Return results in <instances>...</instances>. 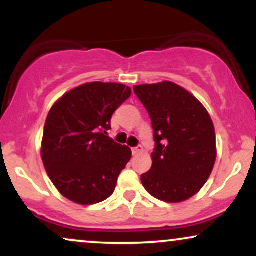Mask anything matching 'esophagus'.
<instances>
[{
	"label": "esophagus",
	"mask_w": 256,
	"mask_h": 256,
	"mask_svg": "<svg viewBox=\"0 0 256 256\" xmlns=\"http://www.w3.org/2000/svg\"><path fill=\"white\" fill-rule=\"evenodd\" d=\"M142 152H143V146H134V148H132V154H134V155L140 154Z\"/></svg>",
	"instance_id": "esophagus-1"
}]
</instances>
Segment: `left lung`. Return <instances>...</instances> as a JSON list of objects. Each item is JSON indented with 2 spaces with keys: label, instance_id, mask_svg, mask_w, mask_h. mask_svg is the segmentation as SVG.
Segmentation results:
<instances>
[{
  "label": "left lung",
  "instance_id": "left-lung-1",
  "mask_svg": "<svg viewBox=\"0 0 256 256\" xmlns=\"http://www.w3.org/2000/svg\"><path fill=\"white\" fill-rule=\"evenodd\" d=\"M154 130L152 165L143 186L161 201L176 204L200 192L216 158L210 114L192 94L171 82L134 86Z\"/></svg>",
  "mask_w": 256,
  "mask_h": 256
}]
</instances>
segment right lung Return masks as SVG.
I'll list each match as a JSON object with an SVG mask.
<instances>
[{
  "label": "right lung",
  "instance_id": "obj_1",
  "mask_svg": "<svg viewBox=\"0 0 256 256\" xmlns=\"http://www.w3.org/2000/svg\"><path fill=\"white\" fill-rule=\"evenodd\" d=\"M130 96L126 85L94 82L68 91L52 107L44 125L42 160L66 198L95 204L114 192L132 154L107 131L113 113Z\"/></svg>",
  "mask_w": 256,
  "mask_h": 256
}]
</instances>
